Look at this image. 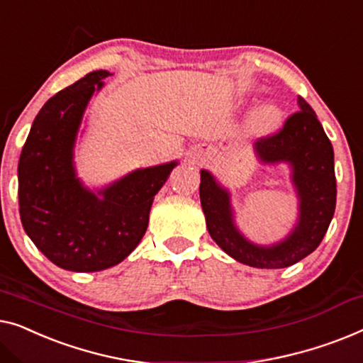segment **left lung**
I'll return each instance as SVG.
<instances>
[{
  "mask_svg": "<svg viewBox=\"0 0 363 363\" xmlns=\"http://www.w3.org/2000/svg\"><path fill=\"white\" fill-rule=\"evenodd\" d=\"M299 111L283 130L253 145L259 164H286L298 197V218L283 240L258 245L235 223L232 194L211 171H201V203L213 242L237 262L253 268H286L301 262L319 247L335 211L334 150L318 115L298 96Z\"/></svg>",
  "mask_w": 363,
  "mask_h": 363,
  "instance_id": "obj_1",
  "label": "left lung"
}]
</instances>
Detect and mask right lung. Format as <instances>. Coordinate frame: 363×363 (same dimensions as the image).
Here are the masks:
<instances>
[{
	"instance_id": "1",
	"label": "right lung",
	"mask_w": 363,
	"mask_h": 363,
	"mask_svg": "<svg viewBox=\"0 0 363 363\" xmlns=\"http://www.w3.org/2000/svg\"><path fill=\"white\" fill-rule=\"evenodd\" d=\"M108 75L95 70L45 101L19 156L24 232L69 272H101L123 262L141 242L155 196L177 166L171 161L140 167L96 189L82 182L74 161L80 125Z\"/></svg>"
}]
</instances>
